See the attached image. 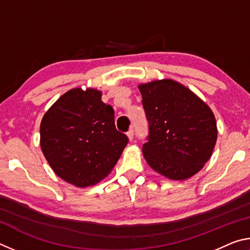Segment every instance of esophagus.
<instances>
[{"instance_id":"1","label":"esophagus","mask_w":250,"mask_h":250,"mask_svg":"<svg viewBox=\"0 0 250 250\" xmlns=\"http://www.w3.org/2000/svg\"><path fill=\"white\" fill-rule=\"evenodd\" d=\"M126 135H128V138L130 139V140H133V137H134V130H133V128H131L128 131V133H126Z\"/></svg>"}]
</instances>
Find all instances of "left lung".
<instances>
[{"label": "left lung", "mask_w": 250, "mask_h": 250, "mask_svg": "<svg viewBox=\"0 0 250 250\" xmlns=\"http://www.w3.org/2000/svg\"><path fill=\"white\" fill-rule=\"evenodd\" d=\"M149 134L145 159L160 174L186 180L202 170L217 140L214 113L204 101L172 79L139 86Z\"/></svg>", "instance_id": "8db88e82"}]
</instances>
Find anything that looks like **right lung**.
Masks as SVG:
<instances>
[{"label": "right lung", "instance_id": "right-lung-1", "mask_svg": "<svg viewBox=\"0 0 250 250\" xmlns=\"http://www.w3.org/2000/svg\"><path fill=\"white\" fill-rule=\"evenodd\" d=\"M41 147L50 167L78 188L107 176L129 139L115 125V111L101 92L75 88L62 95L41 124Z\"/></svg>", "mask_w": 250, "mask_h": 250}]
</instances>
